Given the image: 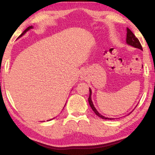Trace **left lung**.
I'll return each instance as SVG.
<instances>
[{
  "label": "left lung",
  "instance_id": "8db88e82",
  "mask_svg": "<svg viewBox=\"0 0 155 155\" xmlns=\"http://www.w3.org/2000/svg\"><path fill=\"white\" fill-rule=\"evenodd\" d=\"M126 42L127 44H129V45L133 46V47L139 48V49L143 50V47H142L137 37H135V36L134 34H133L130 29L127 28V37H126ZM91 94H92V91H91L90 88V96H89L88 98V101L89 104H90V106L92 108V109L93 110V111L96 114L97 116H98L99 117H100L102 119H106V120H112L114 119V118H107L103 116L102 115H101L99 113L98 111H97V109H95V107H94V104H93L92 101V99H91Z\"/></svg>",
  "mask_w": 155,
  "mask_h": 155
}]
</instances>
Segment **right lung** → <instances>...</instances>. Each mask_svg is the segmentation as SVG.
I'll list each match as a JSON object with an SVG mask.
<instances>
[{
    "mask_svg": "<svg viewBox=\"0 0 155 155\" xmlns=\"http://www.w3.org/2000/svg\"><path fill=\"white\" fill-rule=\"evenodd\" d=\"M31 28H32V26H29V27H27V28L26 29H25V30L24 31H23V32H22V34H21V35H20V37H22V36L23 35H24V34H25V32H26V31H28V30H29V29H31Z\"/></svg>",
    "mask_w": 155,
    "mask_h": 155,
    "instance_id": "obj_1",
    "label": "right lung"
}]
</instances>
